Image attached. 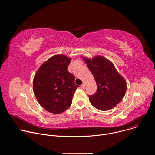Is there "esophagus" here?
Masks as SVG:
<instances>
[{
	"mask_svg": "<svg viewBox=\"0 0 155 155\" xmlns=\"http://www.w3.org/2000/svg\"><path fill=\"white\" fill-rule=\"evenodd\" d=\"M81 86H82V87L83 88V89H85L86 86H85V84H84V83H83V84H82V85H81Z\"/></svg>",
	"mask_w": 155,
	"mask_h": 155,
	"instance_id": "34e87169",
	"label": "esophagus"
}]
</instances>
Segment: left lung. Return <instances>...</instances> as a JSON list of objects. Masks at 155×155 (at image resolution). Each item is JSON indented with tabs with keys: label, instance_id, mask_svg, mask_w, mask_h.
<instances>
[{
	"label": "left lung",
	"instance_id": "1",
	"mask_svg": "<svg viewBox=\"0 0 155 155\" xmlns=\"http://www.w3.org/2000/svg\"><path fill=\"white\" fill-rule=\"evenodd\" d=\"M93 75L97 91L89 96L90 103L97 109L106 111L118 104L124 96L127 84L125 79L117 71L114 64L102 56L92 59L81 56Z\"/></svg>",
	"mask_w": 155,
	"mask_h": 155
}]
</instances>
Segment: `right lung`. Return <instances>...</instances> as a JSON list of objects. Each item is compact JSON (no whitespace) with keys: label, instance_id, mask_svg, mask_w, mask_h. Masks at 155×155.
Instances as JSON below:
<instances>
[{"label":"right lung","instance_id":"right-lung-1","mask_svg":"<svg viewBox=\"0 0 155 155\" xmlns=\"http://www.w3.org/2000/svg\"><path fill=\"white\" fill-rule=\"evenodd\" d=\"M72 58L56 54L44 62L33 80V91L40 105L47 111L60 114L68 109L78 87L75 77L68 71Z\"/></svg>","mask_w":155,"mask_h":155}]
</instances>
